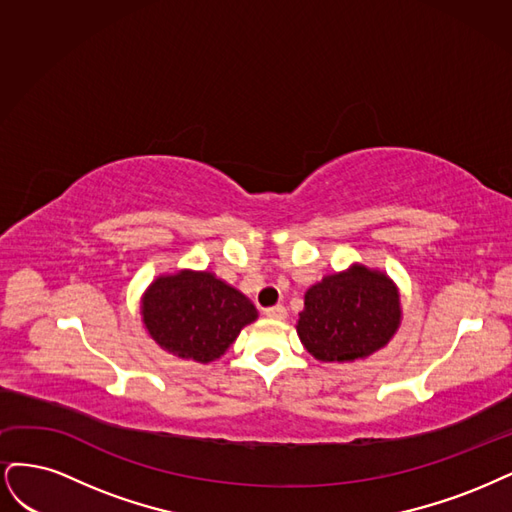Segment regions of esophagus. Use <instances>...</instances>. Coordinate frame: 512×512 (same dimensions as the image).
I'll return each mask as SVG.
<instances>
[{"mask_svg": "<svg viewBox=\"0 0 512 512\" xmlns=\"http://www.w3.org/2000/svg\"><path fill=\"white\" fill-rule=\"evenodd\" d=\"M266 317H270V319H278V321H283V319L287 317V308H285L283 304L270 306V308H266Z\"/></svg>", "mask_w": 512, "mask_h": 512, "instance_id": "obj_1", "label": "esophagus"}]
</instances>
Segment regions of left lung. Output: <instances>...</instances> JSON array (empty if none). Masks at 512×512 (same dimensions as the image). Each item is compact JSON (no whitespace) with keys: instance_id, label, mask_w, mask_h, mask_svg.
Returning a JSON list of instances; mask_svg holds the SVG:
<instances>
[{"instance_id":"1","label":"left lung","mask_w":512,"mask_h":512,"mask_svg":"<svg viewBox=\"0 0 512 512\" xmlns=\"http://www.w3.org/2000/svg\"><path fill=\"white\" fill-rule=\"evenodd\" d=\"M400 325V295L391 280L364 266L325 276L304 295L298 334L321 361H353L385 346Z\"/></svg>"}]
</instances>
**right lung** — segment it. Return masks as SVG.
Segmentation results:
<instances>
[{"instance_id":"right-lung-1","label":"right lung","mask_w":512,"mask_h":512,"mask_svg":"<svg viewBox=\"0 0 512 512\" xmlns=\"http://www.w3.org/2000/svg\"><path fill=\"white\" fill-rule=\"evenodd\" d=\"M255 319L249 298L210 272L161 276L142 300V321L153 340L200 364L221 357L240 329Z\"/></svg>"}]
</instances>
